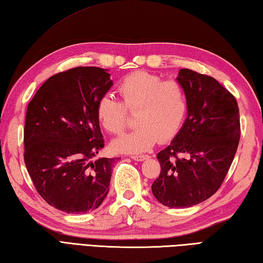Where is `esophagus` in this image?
<instances>
[{
  "instance_id": "1",
  "label": "esophagus",
  "mask_w": 263,
  "mask_h": 263,
  "mask_svg": "<svg viewBox=\"0 0 263 263\" xmlns=\"http://www.w3.org/2000/svg\"><path fill=\"white\" fill-rule=\"evenodd\" d=\"M149 156H146V155H132L131 156V159H133V160H136V161H143L144 159H146V158H148Z\"/></svg>"
}]
</instances>
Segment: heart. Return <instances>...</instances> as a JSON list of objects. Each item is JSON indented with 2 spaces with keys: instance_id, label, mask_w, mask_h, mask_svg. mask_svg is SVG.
I'll use <instances>...</instances> for the list:
<instances>
[{
  "instance_id": "heart-1",
  "label": "heart",
  "mask_w": 263,
  "mask_h": 263,
  "mask_svg": "<svg viewBox=\"0 0 263 263\" xmlns=\"http://www.w3.org/2000/svg\"><path fill=\"white\" fill-rule=\"evenodd\" d=\"M122 103L109 96L97 103L96 117L107 132L120 134L127 124V112L136 113L138 127L114 140L112 146L119 152L138 154L150 149L158 138L160 141L179 132L188 112V97L184 85L164 81L148 71H134L118 85Z\"/></svg>"
}]
</instances>
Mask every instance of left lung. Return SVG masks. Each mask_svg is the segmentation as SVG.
Segmentation results:
<instances>
[{
    "mask_svg": "<svg viewBox=\"0 0 263 263\" xmlns=\"http://www.w3.org/2000/svg\"><path fill=\"white\" fill-rule=\"evenodd\" d=\"M188 97L184 125L157 155L161 172L151 186L164 206L182 209L210 198L221 187L240 141L235 97L215 78L180 69Z\"/></svg>",
    "mask_w": 263,
    "mask_h": 263,
    "instance_id": "left-lung-1",
    "label": "left lung"
}]
</instances>
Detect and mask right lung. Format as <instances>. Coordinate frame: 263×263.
Wrapping results in <instances>:
<instances>
[{
  "mask_svg": "<svg viewBox=\"0 0 263 263\" xmlns=\"http://www.w3.org/2000/svg\"><path fill=\"white\" fill-rule=\"evenodd\" d=\"M107 69L75 67L48 78L29 103L24 163L47 203L68 214L96 210L106 197L115 158L104 146L97 103L112 87Z\"/></svg>",
  "mask_w": 263,
  "mask_h": 263,
  "instance_id": "1",
  "label": "right lung"
}]
</instances>
